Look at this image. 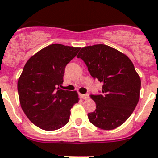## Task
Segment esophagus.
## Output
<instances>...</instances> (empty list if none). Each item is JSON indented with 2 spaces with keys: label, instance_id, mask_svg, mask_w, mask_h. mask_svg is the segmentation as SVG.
<instances>
[{
  "label": "esophagus",
  "instance_id": "34e87169",
  "mask_svg": "<svg viewBox=\"0 0 158 158\" xmlns=\"http://www.w3.org/2000/svg\"><path fill=\"white\" fill-rule=\"evenodd\" d=\"M80 97L84 99V100H86V99H88L89 98V95L88 94H80Z\"/></svg>",
  "mask_w": 158,
  "mask_h": 158
}]
</instances>
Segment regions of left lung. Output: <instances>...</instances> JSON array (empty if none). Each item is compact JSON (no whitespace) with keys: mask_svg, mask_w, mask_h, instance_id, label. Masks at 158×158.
<instances>
[{"mask_svg":"<svg viewBox=\"0 0 158 158\" xmlns=\"http://www.w3.org/2000/svg\"><path fill=\"white\" fill-rule=\"evenodd\" d=\"M94 80L102 83L99 94H91L96 110L87 114L94 126L117 128L128 119L137 105L141 79L131 61L119 51L98 44L81 48L77 55Z\"/></svg>","mask_w":158,"mask_h":158,"instance_id":"left-lung-1","label":"left lung"}]
</instances>
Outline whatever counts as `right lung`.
I'll use <instances>...</instances> for the list:
<instances>
[{
  "mask_svg": "<svg viewBox=\"0 0 158 158\" xmlns=\"http://www.w3.org/2000/svg\"><path fill=\"white\" fill-rule=\"evenodd\" d=\"M80 49L52 44L25 65L17 83L20 103L26 116L40 128L54 131L69 122L71 108L79 100L77 92L60 87L66 66Z\"/></svg>",
  "mask_w": 158,
  "mask_h": 158,
  "instance_id": "obj_1",
  "label": "right lung"
}]
</instances>
